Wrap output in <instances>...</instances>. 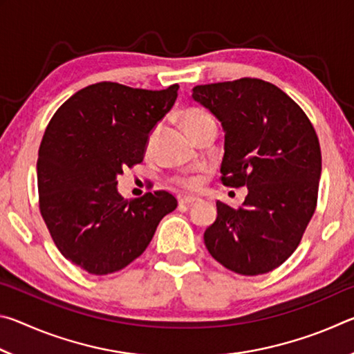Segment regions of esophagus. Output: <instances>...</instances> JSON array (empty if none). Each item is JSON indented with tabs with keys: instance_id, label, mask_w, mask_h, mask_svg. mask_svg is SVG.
Returning <instances> with one entry per match:
<instances>
[{
	"instance_id": "1",
	"label": "esophagus",
	"mask_w": 354,
	"mask_h": 354,
	"mask_svg": "<svg viewBox=\"0 0 354 354\" xmlns=\"http://www.w3.org/2000/svg\"><path fill=\"white\" fill-rule=\"evenodd\" d=\"M200 200L198 198H192V196H184V198H181L179 200V206H194V205H196V203H198Z\"/></svg>"
}]
</instances>
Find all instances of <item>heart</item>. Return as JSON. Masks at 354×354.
Here are the masks:
<instances>
[{
	"label": "heart",
	"mask_w": 354,
	"mask_h": 354,
	"mask_svg": "<svg viewBox=\"0 0 354 354\" xmlns=\"http://www.w3.org/2000/svg\"><path fill=\"white\" fill-rule=\"evenodd\" d=\"M207 118H211V117H209L206 112L195 109V107H190V109H185L183 112L181 124L185 129V133L190 134V133H194V129L198 128L203 122H206ZM178 183H179V185H183L184 189H189V190L198 189V185H200L198 179H179Z\"/></svg>",
	"instance_id": "1"
}]
</instances>
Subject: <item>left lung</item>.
Listing matches in <instances>:
<instances>
[{
	"label": "left lung",
	"instance_id": "1",
	"mask_svg": "<svg viewBox=\"0 0 354 354\" xmlns=\"http://www.w3.org/2000/svg\"><path fill=\"white\" fill-rule=\"evenodd\" d=\"M192 98L223 127L221 183L248 189L239 209L217 201L206 248L239 274L272 272L297 250L317 206L322 153L313 123L289 95L256 77L196 86Z\"/></svg>",
	"mask_w": 354,
	"mask_h": 354
}]
</instances>
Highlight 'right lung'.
<instances>
[{
  "label": "right lung",
  "instance_id": "1",
  "mask_svg": "<svg viewBox=\"0 0 354 354\" xmlns=\"http://www.w3.org/2000/svg\"><path fill=\"white\" fill-rule=\"evenodd\" d=\"M178 88L97 82L70 97L48 123L37 159L40 214L57 250L82 270H122L176 209L165 190L124 200L117 176L142 162L149 133L175 104Z\"/></svg>",
  "mask_w": 354,
  "mask_h": 354
}]
</instances>
